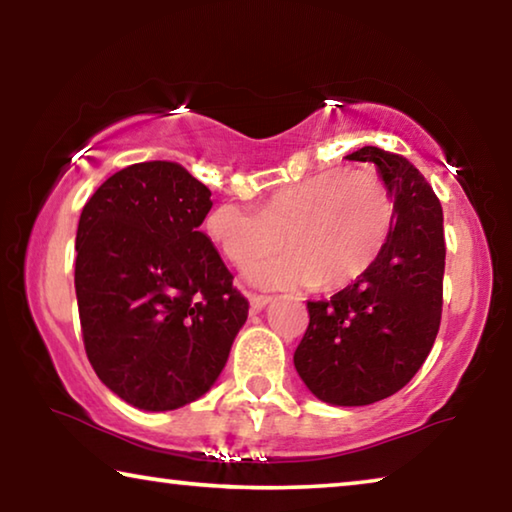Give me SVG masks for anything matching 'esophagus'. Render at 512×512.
Instances as JSON below:
<instances>
[{"label":"esophagus","instance_id":"esophagus-1","mask_svg":"<svg viewBox=\"0 0 512 512\" xmlns=\"http://www.w3.org/2000/svg\"><path fill=\"white\" fill-rule=\"evenodd\" d=\"M271 300H273L271 296H259V293H253V296H250V307L255 311H262Z\"/></svg>","mask_w":512,"mask_h":512}]
</instances>
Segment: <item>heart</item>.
Returning <instances> with one entry per match:
<instances>
[{
    "instance_id": "1",
    "label": "heart",
    "mask_w": 512,
    "mask_h": 512,
    "mask_svg": "<svg viewBox=\"0 0 512 512\" xmlns=\"http://www.w3.org/2000/svg\"><path fill=\"white\" fill-rule=\"evenodd\" d=\"M395 221V201L377 171L323 169L277 187L262 205L219 203L205 216V232L223 257L246 266L277 248L287 250L248 268L259 287L289 289L314 282L348 287L384 250Z\"/></svg>"
}]
</instances>
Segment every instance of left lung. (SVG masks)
Here are the masks:
<instances>
[{
  "label": "left lung",
  "mask_w": 512,
  "mask_h": 512,
  "mask_svg": "<svg viewBox=\"0 0 512 512\" xmlns=\"http://www.w3.org/2000/svg\"><path fill=\"white\" fill-rule=\"evenodd\" d=\"M375 162L395 201L384 250L329 300L307 302L293 363L318 400L366 406L404 388L429 357L443 314V207L413 164L377 146L348 155Z\"/></svg>",
  "instance_id": "left-lung-1"
}]
</instances>
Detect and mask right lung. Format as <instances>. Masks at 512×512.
Masks as SVG:
<instances>
[{
    "label": "right lung",
    "mask_w": 512,
    "mask_h": 512,
    "mask_svg": "<svg viewBox=\"0 0 512 512\" xmlns=\"http://www.w3.org/2000/svg\"><path fill=\"white\" fill-rule=\"evenodd\" d=\"M212 192L176 162L117 171L85 203L74 287L97 377L144 411L210 391L248 318L201 223Z\"/></svg>",
    "instance_id": "obj_1"
}]
</instances>
